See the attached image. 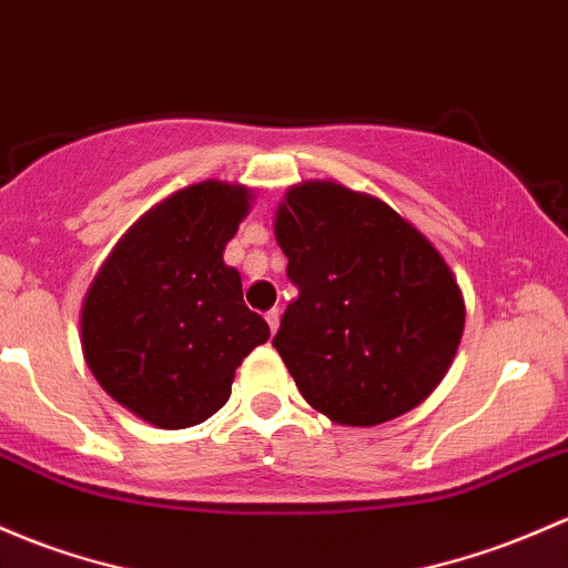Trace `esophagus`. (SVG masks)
I'll return each mask as SVG.
<instances>
[{"label": "esophagus", "mask_w": 568, "mask_h": 568, "mask_svg": "<svg viewBox=\"0 0 568 568\" xmlns=\"http://www.w3.org/2000/svg\"><path fill=\"white\" fill-rule=\"evenodd\" d=\"M266 324H268V329H272V334L277 332V326H280V310L277 307L266 310Z\"/></svg>", "instance_id": "esophagus-1"}]
</instances>
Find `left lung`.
Instances as JSON below:
<instances>
[{
	"instance_id": "left-lung-1",
	"label": "left lung",
	"mask_w": 568,
	"mask_h": 568,
	"mask_svg": "<svg viewBox=\"0 0 568 568\" xmlns=\"http://www.w3.org/2000/svg\"><path fill=\"white\" fill-rule=\"evenodd\" d=\"M274 236L300 296L272 345L302 397L351 427L427 399L465 326L463 291L438 250L389 204L337 182L291 187Z\"/></svg>"
}]
</instances>
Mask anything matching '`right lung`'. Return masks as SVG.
I'll return each mask as SVG.
<instances>
[{"label": "right lung", "mask_w": 568, "mask_h": 568, "mask_svg": "<svg viewBox=\"0 0 568 568\" xmlns=\"http://www.w3.org/2000/svg\"><path fill=\"white\" fill-rule=\"evenodd\" d=\"M242 184H190L116 242L81 307V348L98 384L163 429L206 422L268 324L242 300L223 250L250 212Z\"/></svg>", "instance_id": "1"}]
</instances>
